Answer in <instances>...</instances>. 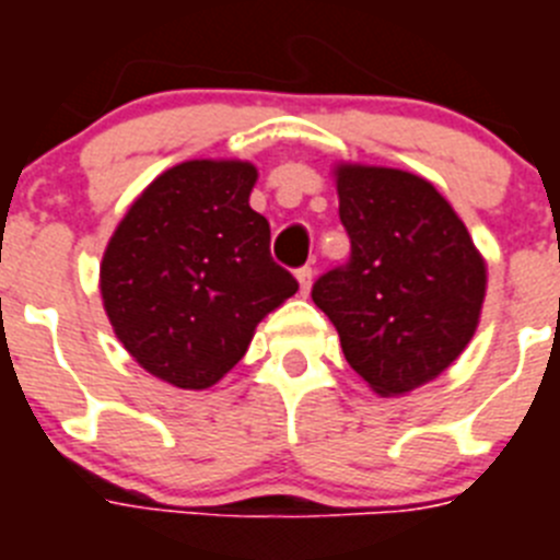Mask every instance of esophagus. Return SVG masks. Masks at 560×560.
Masks as SVG:
<instances>
[{
	"mask_svg": "<svg viewBox=\"0 0 560 560\" xmlns=\"http://www.w3.org/2000/svg\"><path fill=\"white\" fill-rule=\"evenodd\" d=\"M311 280H314V271H311V266L296 269V283H300V294L303 296L311 291Z\"/></svg>",
	"mask_w": 560,
	"mask_h": 560,
	"instance_id": "esophagus-1",
	"label": "esophagus"
}]
</instances>
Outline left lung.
Segmentation results:
<instances>
[{"label": "left lung", "mask_w": 560, "mask_h": 560, "mask_svg": "<svg viewBox=\"0 0 560 560\" xmlns=\"http://www.w3.org/2000/svg\"><path fill=\"white\" fill-rule=\"evenodd\" d=\"M350 260L314 283L350 368L378 395L438 378L471 341L485 260L432 182L395 167H336Z\"/></svg>", "instance_id": "1"}]
</instances>
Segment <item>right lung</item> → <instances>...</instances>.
I'll return each instance as SVG.
<instances>
[{
  "label": "right lung",
  "mask_w": 560,
  "mask_h": 560,
  "mask_svg": "<svg viewBox=\"0 0 560 560\" xmlns=\"http://www.w3.org/2000/svg\"><path fill=\"white\" fill-rule=\"evenodd\" d=\"M252 162L190 160L142 190L101 264L114 334L140 368L207 389L244 359L257 323L296 280L271 260L269 221L249 207Z\"/></svg>",
  "instance_id": "obj_1"
}]
</instances>
